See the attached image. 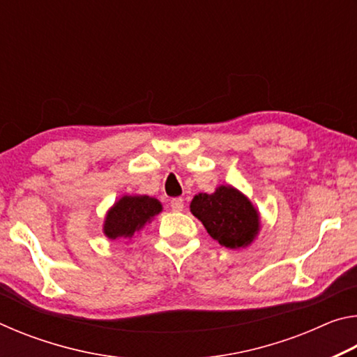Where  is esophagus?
<instances>
[{
    "instance_id": "esophagus-1",
    "label": "esophagus",
    "mask_w": 357,
    "mask_h": 357,
    "mask_svg": "<svg viewBox=\"0 0 357 357\" xmlns=\"http://www.w3.org/2000/svg\"><path fill=\"white\" fill-rule=\"evenodd\" d=\"M170 204H172V209L176 211V213H179V211L184 209V200H183V198H173Z\"/></svg>"
}]
</instances>
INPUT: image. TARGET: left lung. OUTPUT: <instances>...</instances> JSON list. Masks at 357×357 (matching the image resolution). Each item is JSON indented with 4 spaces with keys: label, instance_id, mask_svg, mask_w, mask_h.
<instances>
[{
    "label": "left lung",
    "instance_id": "obj_1",
    "mask_svg": "<svg viewBox=\"0 0 357 357\" xmlns=\"http://www.w3.org/2000/svg\"><path fill=\"white\" fill-rule=\"evenodd\" d=\"M190 213L203 223L209 236L227 249H245L261 228L258 209L229 184L219 185L213 193L193 197Z\"/></svg>",
    "mask_w": 357,
    "mask_h": 357
}]
</instances>
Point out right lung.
Masks as SVG:
<instances>
[{"label": "right lung", "mask_w": 357, "mask_h": 357, "mask_svg": "<svg viewBox=\"0 0 357 357\" xmlns=\"http://www.w3.org/2000/svg\"><path fill=\"white\" fill-rule=\"evenodd\" d=\"M162 213V203L149 195H123L107 211L104 234L112 241H130Z\"/></svg>", "instance_id": "add662e5"}]
</instances>
